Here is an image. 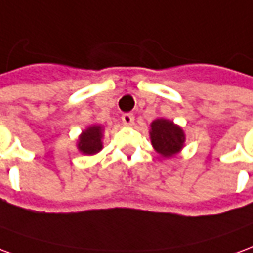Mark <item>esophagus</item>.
I'll return each mask as SVG.
<instances>
[{
  "label": "esophagus",
  "mask_w": 253,
  "mask_h": 253,
  "mask_svg": "<svg viewBox=\"0 0 253 253\" xmlns=\"http://www.w3.org/2000/svg\"><path fill=\"white\" fill-rule=\"evenodd\" d=\"M121 120H123V123L125 125H133V123H135V116L132 113H124L123 116H121Z\"/></svg>",
  "instance_id": "34e87169"
}]
</instances>
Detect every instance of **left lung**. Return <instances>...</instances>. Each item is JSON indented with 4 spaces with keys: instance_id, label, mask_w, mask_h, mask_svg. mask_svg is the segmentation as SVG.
I'll return each instance as SVG.
<instances>
[{
    "instance_id": "8db88e82",
    "label": "left lung",
    "mask_w": 253,
    "mask_h": 253,
    "mask_svg": "<svg viewBox=\"0 0 253 253\" xmlns=\"http://www.w3.org/2000/svg\"><path fill=\"white\" fill-rule=\"evenodd\" d=\"M151 143L164 157H171L182 148L185 136L180 126L169 120L158 118L151 124Z\"/></svg>"
}]
</instances>
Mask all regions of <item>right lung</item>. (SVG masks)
<instances>
[{
  "mask_svg": "<svg viewBox=\"0 0 253 253\" xmlns=\"http://www.w3.org/2000/svg\"><path fill=\"white\" fill-rule=\"evenodd\" d=\"M102 128L98 125L89 126L88 129L84 130L82 136H80V141H79V150L87 154V155H92L96 154L98 151L102 150Z\"/></svg>",
  "mask_w": 253,
  "mask_h": 253,
  "instance_id": "obj_1",
  "label": "right lung"
}]
</instances>
